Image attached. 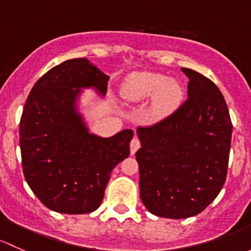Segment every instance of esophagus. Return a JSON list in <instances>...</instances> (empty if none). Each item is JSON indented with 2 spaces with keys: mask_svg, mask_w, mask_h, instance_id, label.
<instances>
[{
  "mask_svg": "<svg viewBox=\"0 0 251 251\" xmlns=\"http://www.w3.org/2000/svg\"><path fill=\"white\" fill-rule=\"evenodd\" d=\"M139 147H140V140L138 139V136H134L130 141V154H135Z\"/></svg>",
  "mask_w": 251,
  "mask_h": 251,
  "instance_id": "1",
  "label": "esophagus"
}]
</instances>
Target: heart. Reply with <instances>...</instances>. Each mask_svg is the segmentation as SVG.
Listing matches in <instances>:
<instances>
[{"mask_svg": "<svg viewBox=\"0 0 251 251\" xmlns=\"http://www.w3.org/2000/svg\"><path fill=\"white\" fill-rule=\"evenodd\" d=\"M121 97L128 102H140L151 98L150 113L156 120L174 112L183 99V88L176 79L150 71L133 72L121 87Z\"/></svg>", "mask_w": 251, "mask_h": 251, "instance_id": "b5f03b06", "label": "heart"}]
</instances>
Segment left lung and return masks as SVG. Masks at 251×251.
I'll return each instance as SVG.
<instances>
[{
    "label": "left lung",
    "mask_w": 251,
    "mask_h": 251,
    "mask_svg": "<svg viewBox=\"0 0 251 251\" xmlns=\"http://www.w3.org/2000/svg\"><path fill=\"white\" fill-rule=\"evenodd\" d=\"M187 100L152 126L136 129L140 197L147 210L168 219L202 213L224 186L232 122L214 82L191 69Z\"/></svg>",
    "instance_id": "1"
}]
</instances>
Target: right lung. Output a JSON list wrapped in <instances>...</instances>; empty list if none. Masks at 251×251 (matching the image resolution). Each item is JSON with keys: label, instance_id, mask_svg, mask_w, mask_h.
Instances as JSON below:
<instances>
[{"label": "right lung", "instance_id": "right-lung-1", "mask_svg": "<svg viewBox=\"0 0 251 251\" xmlns=\"http://www.w3.org/2000/svg\"><path fill=\"white\" fill-rule=\"evenodd\" d=\"M108 78L88 59H71L43 75L25 102L19 128L23 172L36 197L56 213L97 210L111 172L130 153L131 129L101 138L89 133L78 111L82 89L105 97Z\"/></svg>", "mask_w": 251, "mask_h": 251}]
</instances>
